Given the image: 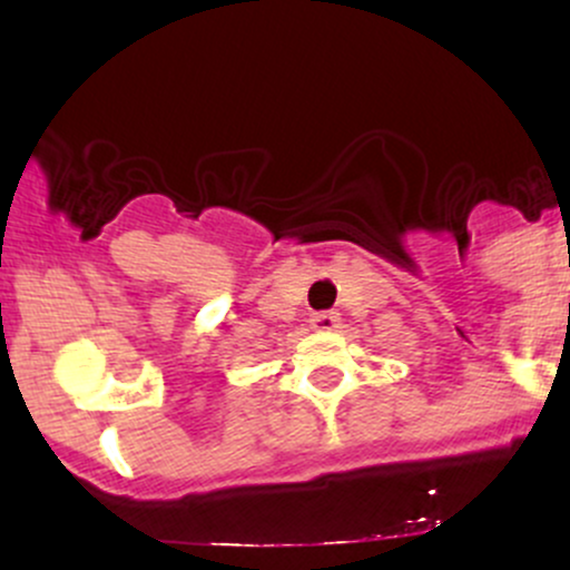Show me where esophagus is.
Returning a JSON list of instances; mask_svg holds the SVG:
<instances>
[{
  "label": "esophagus",
  "instance_id": "esophagus-1",
  "mask_svg": "<svg viewBox=\"0 0 570 570\" xmlns=\"http://www.w3.org/2000/svg\"><path fill=\"white\" fill-rule=\"evenodd\" d=\"M340 322V313L335 311H318V313H311V318H307V324H311V330L316 332H332Z\"/></svg>",
  "mask_w": 570,
  "mask_h": 570
}]
</instances>
